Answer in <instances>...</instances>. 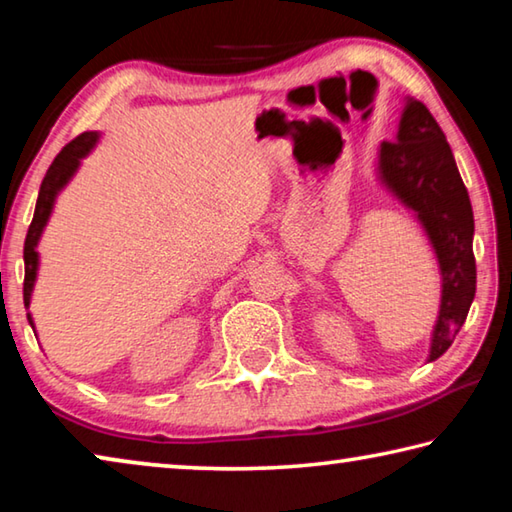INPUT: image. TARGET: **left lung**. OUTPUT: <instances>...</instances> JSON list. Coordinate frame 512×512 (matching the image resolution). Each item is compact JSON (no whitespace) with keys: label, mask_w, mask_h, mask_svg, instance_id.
<instances>
[{"label":"left lung","mask_w":512,"mask_h":512,"mask_svg":"<svg viewBox=\"0 0 512 512\" xmlns=\"http://www.w3.org/2000/svg\"><path fill=\"white\" fill-rule=\"evenodd\" d=\"M379 178L415 212L438 257L443 296L429 361L454 343L476 293L474 214L445 133L422 101L406 99L395 142L379 146Z\"/></svg>","instance_id":"8db88e82"}]
</instances>
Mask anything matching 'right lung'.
<instances>
[{"label": "right lung", "mask_w": 512, "mask_h": 512, "mask_svg": "<svg viewBox=\"0 0 512 512\" xmlns=\"http://www.w3.org/2000/svg\"><path fill=\"white\" fill-rule=\"evenodd\" d=\"M99 140V133H81L76 140L69 142L63 151L56 155V160L51 162V167L47 169V176L40 185V194H38V203H36V212H33V221L29 225L27 232V241H24V307L29 309L31 305V293H33V284H36V275H38V241L42 237V230L51 216V210H54V201L60 189H63L69 178L74 176L76 169H79L81 158H85L94 144ZM29 325L33 327V318L27 314Z\"/></svg>", "instance_id": "add662e5"}]
</instances>
